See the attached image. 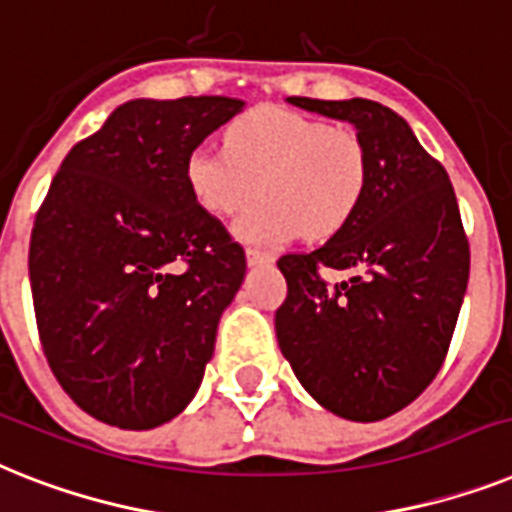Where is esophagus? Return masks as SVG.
Masks as SVG:
<instances>
[{
	"label": "esophagus",
	"instance_id": "34e87169",
	"mask_svg": "<svg viewBox=\"0 0 512 512\" xmlns=\"http://www.w3.org/2000/svg\"><path fill=\"white\" fill-rule=\"evenodd\" d=\"M273 257L268 252H260V249H247V263L255 268V265H268Z\"/></svg>",
	"mask_w": 512,
	"mask_h": 512
}]
</instances>
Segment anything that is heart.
I'll use <instances>...</instances> for the list:
<instances>
[{
  "label": "heart",
  "mask_w": 512,
  "mask_h": 512,
  "mask_svg": "<svg viewBox=\"0 0 512 512\" xmlns=\"http://www.w3.org/2000/svg\"><path fill=\"white\" fill-rule=\"evenodd\" d=\"M184 178L210 215L236 213L263 191L234 231L244 242L278 247L302 234H339L363 205L371 155L355 128L260 105L228 126L226 149H191Z\"/></svg>",
  "instance_id": "obj_1"
}]
</instances>
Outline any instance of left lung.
<instances>
[{
  "label": "left lung",
  "instance_id": "left-lung-1",
  "mask_svg": "<svg viewBox=\"0 0 512 512\" xmlns=\"http://www.w3.org/2000/svg\"><path fill=\"white\" fill-rule=\"evenodd\" d=\"M347 120L371 155L360 210L323 247L284 255L278 347L299 384L347 421H381L407 407L442 368L463 305L471 249L442 162L405 120L371 99L289 97ZM321 267L352 269L328 287Z\"/></svg>",
  "mask_w": 512,
  "mask_h": 512
}]
</instances>
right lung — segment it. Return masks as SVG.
<instances>
[{"label":"right lung","instance_id":"obj_1","mask_svg":"<svg viewBox=\"0 0 512 512\" xmlns=\"http://www.w3.org/2000/svg\"><path fill=\"white\" fill-rule=\"evenodd\" d=\"M242 99H134L70 149L31 231L28 276L54 378L118 429H155L197 394L247 257L194 202L186 157Z\"/></svg>","mask_w":512,"mask_h":512}]
</instances>
